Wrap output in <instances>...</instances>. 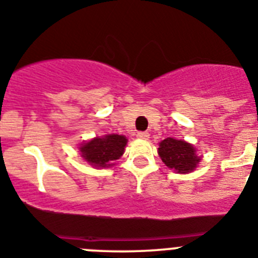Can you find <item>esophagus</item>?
Returning <instances> with one entry per match:
<instances>
[{
  "label": "esophagus",
  "instance_id": "obj_1",
  "mask_svg": "<svg viewBox=\"0 0 258 258\" xmlns=\"http://www.w3.org/2000/svg\"><path fill=\"white\" fill-rule=\"evenodd\" d=\"M137 137L141 138V140H147V138L150 137V134L147 133V132H138Z\"/></svg>",
  "mask_w": 258,
  "mask_h": 258
}]
</instances>
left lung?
Instances as JSON below:
<instances>
[{
	"label": "left lung",
	"mask_w": 258,
	"mask_h": 258,
	"mask_svg": "<svg viewBox=\"0 0 258 258\" xmlns=\"http://www.w3.org/2000/svg\"><path fill=\"white\" fill-rule=\"evenodd\" d=\"M158 153L168 168L175 169L179 173L193 171L200 160V158L196 156V150L192 145L171 137L160 142Z\"/></svg>",
	"instance_id": "1"
}]
</instances>
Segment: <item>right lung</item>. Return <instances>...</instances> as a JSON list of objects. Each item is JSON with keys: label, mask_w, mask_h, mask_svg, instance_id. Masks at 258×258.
<instances>
[{"label": "right lung", "mask_w": 258, "mask_h": 258, "mask_svg": "<svg viewBox=\"0 0 258 258\" xmlns=\"http://www.w3.org/2000/svg\"><path fill=\"white\" fill-rule=\"evenodd\" d=\"M126 142L127 140L124 136L108 134L103 138H95L86 142L81 147V153L91 166L109 167L113 160L118 159L124 154Z\"/></svg>", "instance_id": "right-lung-1"}]
</instances>
